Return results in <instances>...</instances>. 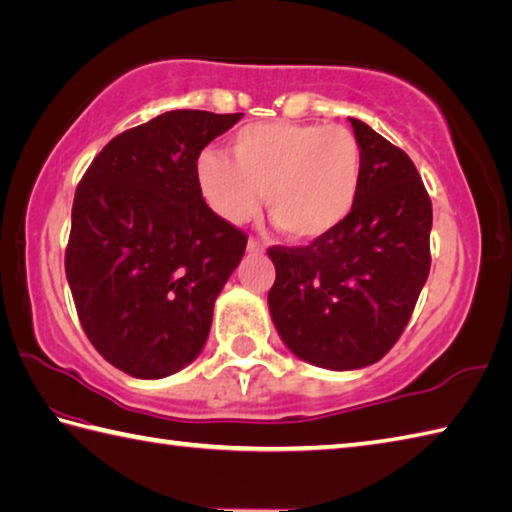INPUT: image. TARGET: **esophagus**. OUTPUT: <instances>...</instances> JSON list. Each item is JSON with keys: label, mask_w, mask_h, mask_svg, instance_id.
<instances>
[{"label": "esophagus", "mask_w": 512, "mask_h": 512, "mask_svg": "<svg viewBox=\"0 0 512 512\" xmlns=\"http://www.w3.org/2000/svg\"><path fill=\"white\" fill-rule=\"evenodd\" d=\"M247 252H249V254H263V252H265V247L260 245L258 240L249 238V240H247Z\"/></svg>", "instance_id": "34e87169"}]
</instances>
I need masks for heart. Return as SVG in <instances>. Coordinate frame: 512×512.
Wrapping results in <instances>:
<instances>
[{"label":"heart","mask_w":512,"mask_h":512,"mask_svg":"<svg viewBox=\"0 0 512 512\" xmlns=\"http://www.w3.org/2000/svg\"><path fill=\"white\" fill-rule=\"evenodd\" d=\"M229 158L205 151L196 173L211 209L227 223L256 216L260 194L267 214L296 243L334 234L359 202L363 147L345 127L265 122L240 129Z\"/></svg>","instance_id":"b5f03b06"}]
</instances>
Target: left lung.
Instances as JSON below:
<instances>
[{"label": "left lung", "mask_w": 512, "mask_h": 512, "mask_svg": "<svg viewBox=\"0 0 512 512\" xmlns=\"http://www.w3.org/2000/svg\"><path fill=\"white\" fill-rule=\"evenodd\" d=\"M363 147L352 216L307 247H269V314L298 359L325 370L372 365L399 341L430 272L432 202L406 151L350 118Z\"/></svg>", "instance_id": "obj_1"}]
</instances>
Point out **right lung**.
I'll use <instances>...</instances> for the list:
<instances>
[{
    "label": "right lung",
    "instance_id": "obj_1",
    "mask_svg": "<svg viewBox=\"0 0 512 512\" xmlns=\"http://www.w3.org/2000/svg\"><path fill=\"white\" fill-rule=\"evenodd\" d=\"M243 113L167 111L113 138L75 191L66 278L86 336L136 379L202 352L247 236L202 198L198 156Z\"/></svg>",
    "mask_w": 512,
    "mask_h": 512
}]
</instances>
